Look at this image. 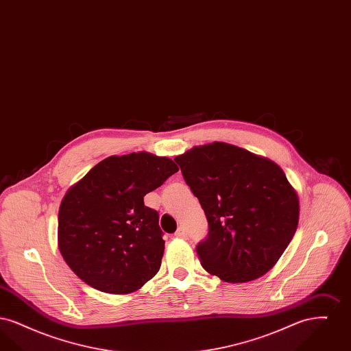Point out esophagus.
Wrapping results in <instances>:
<instances>
[{
	"instance_id": "esophagus-1",
	"label": "esophagus",
	"mask_w": 351,
	"mask_h": 351,
	"mask_svg": "<svg viewBox=\"0 0 351 351\" xmlns=\"http://www.w3.org/2000/svg\"><path fill=\"white\" fill-rule=\"evenodd\" d=\"M186 230H185V228L184 226H180L178 230H176V233H175V237L176 238H186Z\"/></svg>"
}]
</instances>
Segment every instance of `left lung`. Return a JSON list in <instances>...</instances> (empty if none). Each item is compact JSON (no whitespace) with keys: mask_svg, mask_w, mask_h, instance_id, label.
Wrapping results in <instances>:
<instances>
[{"mask_svg":"<svg viewBox=\"0 0 351 351\" xmlns=\"http://www.w3.org/2000/svg\"><path fill=\"white\" fill-rule=\"evenodd\" d=\"M209 232L196 246L201 265L229 283L265 275L296 233L299 199L276 163L215 142L176 156Z\"/></svg>","mask_w":351,"mask_h":351,"instance_id":"obj_1","label":"left lung"}]
</instances>
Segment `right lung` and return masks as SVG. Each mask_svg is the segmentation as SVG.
<instances>
[{
    "label": "right lung",
    "mask_w": 351,
    "mask_h": 351,
    "mask_svg": "<svg viewBox=\"0 0 351 351\" xmlns=\"http://www.w3.org/2000/svg\"><path fill=\"white\" fill-rule=\"evenodd\" d=\"M178 166L147 152L109 156L68 189L58 217L59 249L69 268L106 293H130L159 271L165 252L156 210L143 197Z\"/></svg>",
    "instance_id": "add662e5"
}]
</instances>
